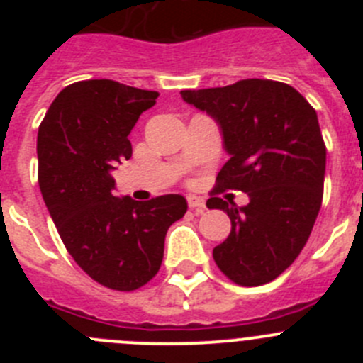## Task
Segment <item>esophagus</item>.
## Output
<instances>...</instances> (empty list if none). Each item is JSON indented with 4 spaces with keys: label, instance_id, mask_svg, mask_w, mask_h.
<instances>
[{
    "label": "esophagus",
    "instance_id": "1",
    "mask_svg": "<svg viewBox=\"0 0 363 363\" xmlns=\"http://www.w3.org/2000/svg\"><path fill=\"white\" fill-rule=\"evenodd\" d=\"M187 203L192 211L196 214H201L205 211V200L203 198H198V196H189L187 198Z\"/></svg>",
    "mask_w": 363,
    "mask_h": 363
}]
</instances>
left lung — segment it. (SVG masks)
Returning a JSON list of instances; mask_svg holds the SVG:
<instances>
[{"label":"left lung","mask_w":363,"mask_h":363,"mask_svg":"<svg viewBox=\"0 0 363 363\" xmlns=\"http://www.w3.org/2000/svg\"><path fill=\"white\" fill-rule=\"evenodd\" d=\"M179 94L221 130L229 160L213 192L236 189L249 196L243 207L207 200L209 209L230 218V234L214 247V262L234 284H269L300 255L322 205L325 145L316 111L296 89L272 79Z\"/></svg>","instance_id":"obj_1"}]
</instances>
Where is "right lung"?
Segmentation results:
<instances>
[{
  "instance_id": "right-lung-1",
  "label": "right lung",
  "mask_w": 363,
  "mask_h": 363,
  "mask_svg": "<svg viewBox=\"0 0 363 363\" xmlns=\"http://www.w3.org/2000/svg\"><path fill=\"white\" fill-rule=\"evenodd\" d=\"M158 92L112 79L65 86L38 130V182L67 251L108 289L134 291L152 280L169 227L187 201L165 194L136 201L114 196L112 171L133 156L129 134Z\"/></svg>"
}]
</instances>
